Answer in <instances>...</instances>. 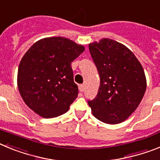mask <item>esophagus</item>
<instances>
[{
    "label": "esophagus",
    "mask_w": 160,
    "mask_h": 160,
    "mask_svg": "<svg viewBox=\"0 0 160 160\" xmlns=\"http://www.w3.org/2000/svg\"><path fill=\"white\" fill-rule=\"evenodd\" d=\"M79 90H80L81 92H84V90H85L84 85H79Z\"/></svg>",
    "instance_id": "obj_1"
}]
</instances>
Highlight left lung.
Listing matches in <instances>:
<instances>
[{"mask_svg":"<svg viewBox=\"0 0 160 160\" xmlns=\"http://www.w3.org/2000/svg\"><path fill=\"white\" fill-rule=\"evenodd\" d=\"M100 76L97 96L89 100L94 116L102 122H123L135 111L146 91L142 65L128 48L108 38L89 45Z\"/></svg>","mask_w":160,"mask_h":160,"instance_id":"left-lung-1","label":"left lung"}]
</instances>
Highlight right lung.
<instances>
[{
  "label": "right lung",
  "instance_id": "1",
  "mask_svg": "<svg viewBox=\"0 0 160 160\" xmlns=\"http://www.w3.org/2000/svg\"><path fill=\"white\" fill-rule=\"evenodd\" d=\"M83 46L62 37L35 42L20 62L18 87L25 104L43 118L63 114L78 94L71 62Z\"/></svg>",
  "mask_w": 160,
  "mask_h": 160
}]
</instances>
